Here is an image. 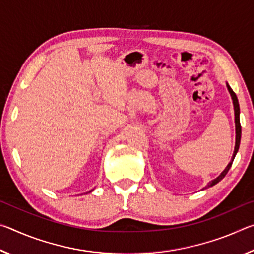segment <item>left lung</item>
Listing matches in <instances>:
<instances>
[{
	"mask_svg": "<svg viewBox=\"0 0 254 254\" xmlns=\"http://www.w3.org/2000/svg\"><path fill=\"white\" fill-rule=\"evenodd\" d=\"M227 86V89H229V92L232 96V100H233V105H234V115H235V133H236V136H235V148H234V152H233V157H232V160L230 161L229 165L226 166V168L223 170V173L218 176L217 178H215L214 180H212L207 186L205 188H208V187H212L214 185H216L218 182H221V180L225 177V175L227 174V171L230 170L232 163H233V160L235 158V154L238 153V150L240 147V141H241V124H240V105H239V101H238V97H236L235 93L232 91V88L230 87L229 84H226Z\"/></svg>",
	"mask_w": 254,
	"mask_h": 254,
	"instance_id": "1",
	"label": "left lung"
}]
</instances>
